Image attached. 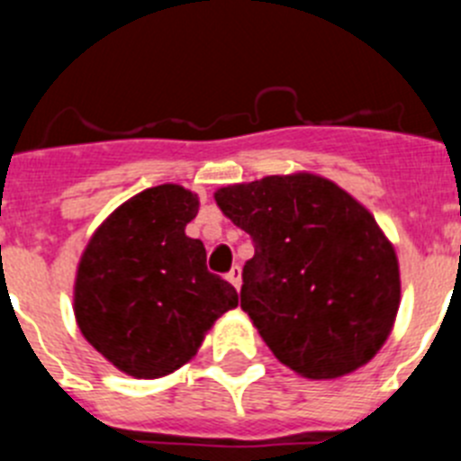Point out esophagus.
<instances>
[{"label":"esophagus","mask_w":461,"mask_h":461,"mask_svg":"<svg viewBox=\"0 0 461 461\" xmlns=\"http://www.w3.org/2000/svg\"><path fill=\"white\" fill-rule=\"evenodd\" d=\"M226 279L230 281V284H233L235 288L242 286V270H240V266L230 267V272H228V275H226Z\"/></svg>","instance_id":"obj_1"}]
</instances>
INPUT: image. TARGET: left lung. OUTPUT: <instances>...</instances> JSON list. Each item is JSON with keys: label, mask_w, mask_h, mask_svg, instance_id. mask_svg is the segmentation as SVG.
Returning a JSON list of instances; mask_svg holds the SVG:
<instances>
[{"label": "left lung", "mask_w": 461, "mask_h": 461, "mask_svg": "<svg viewBox=\"0 0 461 461\" xmlns=\"http://www.w3.org/2000/svg\"><path fill=\"white\" fill-rule=\"evenodd\" d=\"M214 201L254 242L240 307L279 362L307 378L367 365L399 309V263L376 219L312 173L223 186Z\"/></svg>", "instance_id": "obj_1"}]
</instances>
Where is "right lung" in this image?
Wrapping results in <instances>:
<instances>
[{
    "instance_id": "add662e5",
    "label": "right lung",
    "mask_w": 461,
    "mask_h": 461,
    "mask_svg": "<svg viewBox=\"0 0 461 461\" xmlns=\"http://www.w3.org/2000/svg\"><path fill=\"white\" fill-rule=\"evenodd\" d=\"M198 195L161 185L117 207L78 266L73 312L85 339L136 378H158L195 356L238 293L207 270L205 247L185 233Z\"/></svg>"
}]
</instances>
